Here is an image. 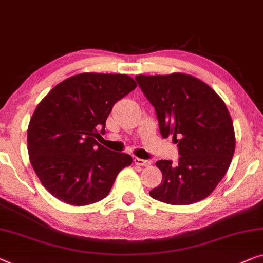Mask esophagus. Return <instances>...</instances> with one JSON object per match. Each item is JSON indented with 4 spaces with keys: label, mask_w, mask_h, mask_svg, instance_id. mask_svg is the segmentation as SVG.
<instances>
[{
    "label": "esophagus",
    "mask_w": 263,
    "mask_h": 263,
    "mask_svg": "<svg viewBox=\"0 0 263 263\" xmlns=\"http://www.w3.org/2000/svg\"><path fill=\"white\" fill-rule=\"evenodd\" d=\"M134 163H135L136 166H149L151 165V161H148V160L140 159V158H135L134 159Z\"/></svg>",
    "instance_id": "obj_1"
}]
</instances>
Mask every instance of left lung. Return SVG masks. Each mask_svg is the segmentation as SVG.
Returning a JSON list of instances; mask_svg holds the SVG:
<instances>
[{"instance_id": "left-lung-1", "label": "left lung", "mask_w": 263, "mask_h": 263, "mask_svg": "<svg viewBox=\"0 0 263 263\" xmlns=\"http://www.w3.org/2000/svg\"><path fill=\"white\" fill-rule=\"evenodd\" d=\"M135 79L155 108L161 136H172L180 154L177 165L157 161L162 181L151 197L172 205L204 199L234 157V124L226 103L206 83L190 74H139Z\"/></svg>"}]
</instances>
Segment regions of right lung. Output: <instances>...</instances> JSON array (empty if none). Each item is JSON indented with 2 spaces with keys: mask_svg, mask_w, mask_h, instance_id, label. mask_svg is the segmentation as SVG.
Returning <instances> with one entry per match:
<instances>
[{
  "mask_svg": "<svg viewBox=\"0 0 263 263\" xmlns=\"http://www.w3.org/2000/svg\"><path fill=\"white\" fill-rule=\"evenodd\" d=\"M136 87L127 74L79 73L55 85L37 104L27 130L28 154L44 187L64 203L83 206L103 199L129 154L96 141L114 104Z\"/></svg>",
  "mask_w": 263,
  "mask_h": 263,
  "instance_id": "right-lung-1",
  "label": "right lung"
}]
</instances>
